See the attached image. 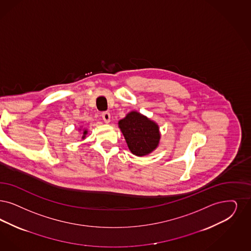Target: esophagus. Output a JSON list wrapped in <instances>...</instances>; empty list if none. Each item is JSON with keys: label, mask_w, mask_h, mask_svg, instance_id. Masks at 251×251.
Returning a JSON list of instances; mask_svg holds the SVG:
<instances>
[{"label": "esophagus", "mask_w": 251, "mask_h": 251, "mask_svg": "<svg viewBox=\"0 0 251 251\" xmlns=\"http://www.w3.org/2000/svg\"><path fill=\"white\" fill-rule=\"evenodd\" d=\"M101 116H102L103 121L105 122V123H107V124H108V123H110V122H111V113H110V112H102Z\"/></svg>", "instance_id": "obj_1"}]
</instances>
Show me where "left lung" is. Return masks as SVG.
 Returning a JSON list of instances; mask_svg holds the SVG:
<instances>
[{
  "instance_id": "left-lung-1",
  "label": "left lung",
  "mask_w": 251,
  "mask_h": 251,
  "mask_svg": "<svg viewBox=\"0 0 251 251\" xmlns=\"http://www.w3.org/2000/svg\"><path fill=\"white\" fill-rule=\"evenodd\" d=\"M130 151L136 156L151 153L159 146L161 133L157 123L137 111L128 112L118 122Z\"/></svg>"
}]
</instances>
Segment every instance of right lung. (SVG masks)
<instances>
[{
  "label": "right lung",
  "instance_id": "add662e5",
  "mask_svg": "<svg viewBox=\"0 0 251 251\" xmlns=\"http://www.w3.org/2000/svg\"><path fill=\"white\" fill-rule=\"evenodd\" d=\"M79 131H81L82 132V139H85V137H86V135H87V133H88V131L86 128H84V129H82V127L80 126V128H79Z\"/></svg>",
  "mask_w": 251,
  "mask_h": 251
}]
</instances>
